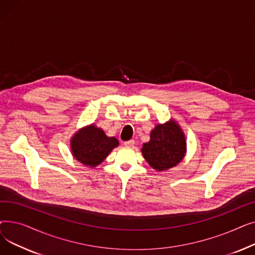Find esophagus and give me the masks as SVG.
<instances>
[{
    "label": "esophagus",
    "mask_w": 255,
    "mask_h": 255,
    "mask_svg": "<svg viewBox=\"0 0 255 255\" xmlns=\"http://www.w3.org/2000/svg\"><path fill=\"white\" fill-rule=\"evenodd\" d=\"M134 140H133V139H131V140H128V141H125L124 142V144L126 145V146H128V148H131V146H133V145H134Z\"/></svg>",
    "instance_id": "1"
}]
</instances>
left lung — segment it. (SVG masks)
<instances>
[{
	"mask_svg": "<svg viewBox=\"0 0 255 255\" xmlns=\"http://www.w3.org/2000/svg\"><path fill=\"white\" fill-rule=\"evenodd\" d=\"M187 151L185 133L175 119L158 124L151 131L150 141L142 144L141 154L157 171L177 166Z\"/></svg>",
	"mask_w": 255,
	"mask_h": 255,
	"instance_id": "1",
	"label": "left lung"
}]
</instances>
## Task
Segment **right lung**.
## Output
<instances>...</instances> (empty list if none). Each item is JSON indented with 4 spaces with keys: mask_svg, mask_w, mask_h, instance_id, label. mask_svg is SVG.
<instances>
[{
    "mask_svg": "<svg viewBox=\"0 0 255 255\" xmlns=\"http://www.w3.org/2000/svg\"><path fill=\"white\" fill-rule=\"evenodd\" d=\"M118 145L116 137L107 136L103 129L94 123L77 130L70 139L72 156L89 167L101 164Z\"/></svg>",
    "mask_w": 255,
    "mask_h": 255,
    "instance_id": "right-lung-1",
    "label": "right lung"
}]
</instances>
